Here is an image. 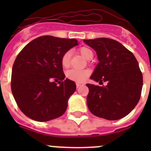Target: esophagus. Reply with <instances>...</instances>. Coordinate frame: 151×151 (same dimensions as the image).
<instances>
[{"instance_id":"1","label":"esophagus","mask_w":151,"mask_h":151,"mask_svg":"<svg viewBox=\"0 0 151 151\" xmlns=\"http://www.w3.org/2000/svg\"><path fill=\"white\" fill-rule=\"evenodd\" d=\"M84 84L83 83H80V82H76V87L77 88H79L80 86H82V85H83Z\"/></svg>"}]
</instances>
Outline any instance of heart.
Here are the masks:
<instances>
[{"label":"heart","mask_w":151,"mask_h":151,"mask_svg":"<svg viewBox=\"0 0 151 151\" xmlns=\"http://www.w3.org/2000/svg\"><path fill=\"white\" fill-rule=\"evenodd\" d=\"M79 54L85 57L86 60L92 59V57L94 56L93 51L91 50L89 47H82L78 50ZM70 57H71V54L70 52L67 51L64 53L61 58V64L64 68H67L69 66L70 64ZM91 72L89 69H72L66 73V77L69 79L74 81L77 82H85L86 78L88 77Z\"/></svg>","instance_id":"b5f03b06"}]
</instances>
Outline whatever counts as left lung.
<instances>
[{"instance_id":"8db88e82","label":"left lung","mask_w":151,"mask_h":151,"mask_svg":"<svg viewBox=\"0 0 151 151\" xmlns=\"http://www.w3.org/2000/svg\"><path fill=\"white\" fill-rule=\"evenodd\" d=\"M97 53L99 63L90 77L106 86L87 84V104L92 114L107 120L127 116L140 100L143 76L134 54L113 39L84 40Z\"/></svg>"}]
</instances>
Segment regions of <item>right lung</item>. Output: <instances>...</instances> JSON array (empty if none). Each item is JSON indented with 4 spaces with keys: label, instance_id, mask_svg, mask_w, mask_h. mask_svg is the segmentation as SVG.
Returning <instances> with one entry per match:
<instances>
[{
    "label": "right lung",
    "instance_id": "1",
    "mask_svg": "<svg viewBox=\"0 0 151 151\" xmlns=\"http://www.w3.org/2000/svg\"><path fill=\"white\" fill-rule=\"evenodd\" d=\"M77 45V40L73 38L41 36L29 42L17 55L12 69L11 90L19 108L26 116L47 122L65 113L76 85L73 81L64 79L61 58Z\"/></svg>",
    "mask_w": 151,
    "mask_h": 151
}]
</instances>
